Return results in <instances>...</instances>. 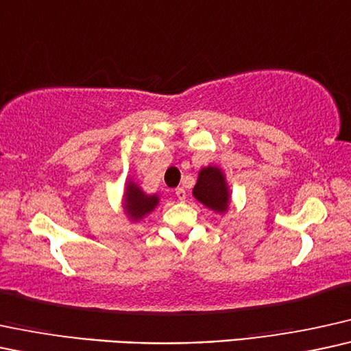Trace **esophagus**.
I'll use <instances>...</instances> for the list:
<instances>
[{
	"mask_svg": "<svg viewBox=\"0 0 351 351\" xmlns=\"http://www.w3.org/2000/svg\"><path fill=\"white\" fill-rule=\"evenodd\" d=\"M175 194H176V197H178V201H184V199H186L184 188H178L175 191Z\"/></svg>",
	"mask_w": 351,
	"mask_h": 351,
	"instance_id": "esophagus-1",
	"label": "esophagus"
}]
</instances>
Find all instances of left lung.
Listing matches in <instances>:
<instances>
[{
	"instance_id": "1",
	"label": "left lung",
	"mask_w": 351,
	"mask_h": 351,
	"mask_svg": "<svg viewBox=\"0 0 351 351\" xmlns=\"http://www.w3.org/2000/svg\"><path fill=\"white\" fill-rule=\"evenodd\" d=\"M194 197L215 212H223L228 206V188L219 168L207 167L199 173L193 189Z\"/></svg>"
}]
</instances>
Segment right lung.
<instances>
[{"instance_id": "right-lung-1", "label": "right lung", "mask_w": 351, "mask_h": 351, "mask_svg": "<svg viewBox=\"0 0 351 351\" xmlns=\"http://www.w3.org/2000/svg\"><path fill=\"white\" fill-rule=\"evenodd\" d=\"M158 197L157 196H145L134 183L128 184L126 191V199H124V206L126 210L130 212L132 219L137 220L145 214H149L150 210H154V207L157 206Z\"/></svg>"}]
</instances>
